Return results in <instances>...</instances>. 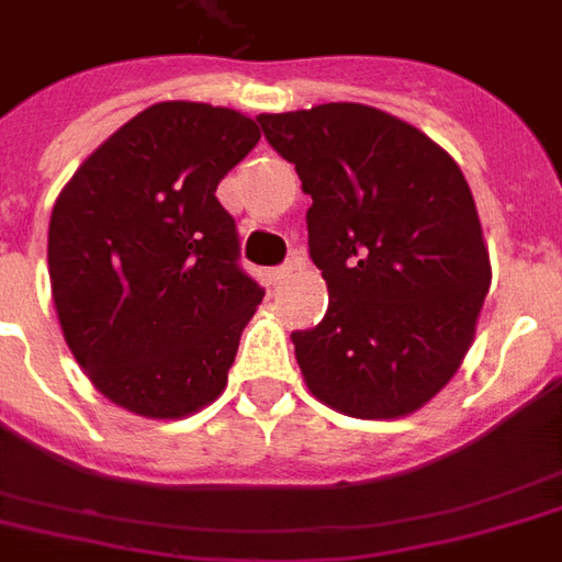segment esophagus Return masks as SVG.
Returning <instances> with one entry per match:
<instances>
[{
	"label": "esophagus",
	"instance_id": "obj_1",
	"mask_svg": "<svg viewBox=\"0 0 562 562\" xmlns=\"http://www.w3.org/2000/svg\"><path fill=\"white\" fill-rule=\"evenodd\" d=\"M297 259H289V262H285V265H280V268H273V271H271V280L273 282H282V280H285V277H289V273L291 271H297Z\"/></svg>",
	"mask_w": 562,
	"mask_h": 562
}]
</instances>
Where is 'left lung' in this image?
<instances>
[{"label":"left lung","mask_w":562,"mask_h":562,"mask_svg":"<svg viewBox=\"0 0 562 562\" xmlns=\"http://www.w3.org/2000/svg\"><path fill=\"white\" fill-rule=\"evenodd\" d=\"M256 122L312 194L308 256L329 308L291 333L308 391L350 417L414 414L458 373L490 289L470 183L435 139L368 104Z\"/></svg>","instance_id":"obj_1"}]
</instances>
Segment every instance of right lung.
I'll return each mask as SVG.
<instances>
[{"mask_svg": "<svg viewBox=\"0 0 562 562\" xmlns=\"http://www.w3.org/2000/svg\"><path fill=\"white\" fill-rule=\"evenodd\" d=\"M259 143L245 113L160 101L81 162L48 221V280L90 382L139 417H189L227 387L265 291L238 268L221 178Z\"/></svg>", "mask_w": 562, "mask_h": 562, "instance_id": "add662e5", "label": "right lung"}]
</instances>
